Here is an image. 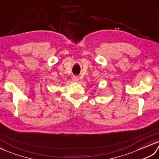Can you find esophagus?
<instances>
[{"mask_svg":"<svg viewBox=\"0 0 159 159\" xmlns=\"http://www.w3.org/2000/svg\"><path fill=\"white\" fill-rule=\"evenodd\" d=\"M78 80H79V77H77V76L74 75L73 77V82H77V81H78Z\"/></svg>","mask_w":159,"mask_h":159,"instance_id":"obj_1","label":"esophagus"}]
</instances>
